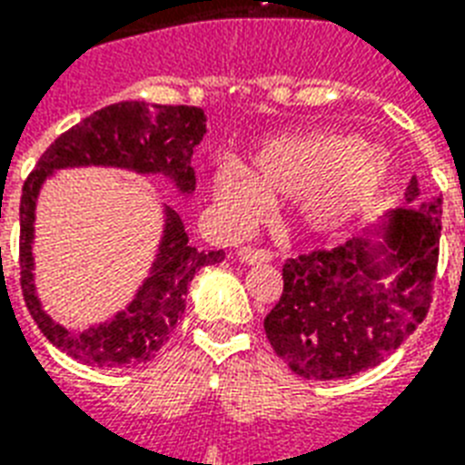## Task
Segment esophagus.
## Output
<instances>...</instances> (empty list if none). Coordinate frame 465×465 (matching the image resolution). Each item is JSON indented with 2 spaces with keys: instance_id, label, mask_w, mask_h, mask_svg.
Returning <instances> with one entry per match:
<instances>
[{
  "instance_id": "obj_1",
  "label": "esophagus",
  "mask_w": 465,
  "mask_h": 465,
  "mask_svg": "<svg viewBox=\"0 0 465 465\" xmlns=\"http://www.w3.org/2000/svg\"><path fill=\"white\" fill-rule=\"evenodd\" d=\"M239 261L248 262V265H255V262H270L272 261V253L265 251V248H241Z\"/></svg>"
}]
</instances>
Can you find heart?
Instances as JSON below:
<instances>
[{
	"label": "heart",
	"mask_w": 465,
	"mask_h": 465,
	"mask_svg": "<svg viewBox=\"0 0 465 465\" xmlns=\"http://www.w3.org/2000/svg\"><path fill=\"white\" fill-rule=\"evenodd\" d=\"M393 163L357 134L311 133L277 137L255 149L248 168L224 163L214 193L236 217H251L270 200H299L311 233H338L386 193Z\"/></svg>",
	"instance_id": "obj_1"
}]
</instances>
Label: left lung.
I'll use <instances>...</instances> for the list:
<instances>
[{
    "instance_id": "1",
    "label": "left lung",
    "mask_w": 465,
    "mask_h": 465,
    "mask_svg": "<svg viewBox=\"0 0 465 465\" xmlns=\"http://www.w3.org/2000/svg\"><path fill=\"white\" fill-rule=\"evenodd\" d=\"M386 212L364 236L290 258L284 290L265 316L277 357L304 379H350L401 347L425 321L440 258L441 197Z\"/></svg>"
}]
</instances>
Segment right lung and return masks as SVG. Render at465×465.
I'll return each mask as SVG.
<instances>
[{"label":"right lung","instance_id":"1","mask_svg":"<svg viewBox=\"0 0 465 465\" xmlns=\"http://www.w3.org/2000/svg\"><path fill=\"white\" fill-rule=\"evenodd\" d=\"M207 133V118L195 105H154L123 101L105 105L60 134L40 156L21 193V290L33 321L62 352L89 367H137L154 357L185 311V294L204 265L224 261V251L190 246L181 214L163 204V232L149 275L125 309L86 331H72L47 316L35 290V207L45 181L64 168H123L140 175H163L181 195L195 193L193 149Z\"/></svg>","mask_w":465,"mask_h":465}]
</instances>
